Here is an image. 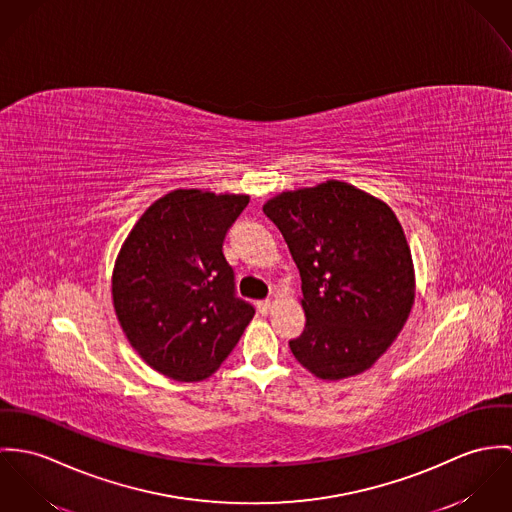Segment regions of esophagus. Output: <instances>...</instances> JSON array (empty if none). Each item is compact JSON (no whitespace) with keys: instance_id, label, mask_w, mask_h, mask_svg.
Masks as SVG:
<instances>
[{"instance_id":"34e87169","label":"esophagus","mask_w":512,"mask_h":512,"mask_svg":"<svg viewBox=\"0 0 512 512\" xmlns=\"http://www.w3.org/2000/svg\"><path fill=\"white\" fill-rule=\"evenodd\" d=\"M271 308H273V302H271V300H259V302H257V310H259L261 314H269Z\"/></svg>"}]
</instances>
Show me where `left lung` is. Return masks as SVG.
Listing matches in <instances>:
<instances>
[{
    "label": "left lung",
    "instance_id": "8db88e82",
    "mask_svg": "<svg viewBox=\"0 0 512 512\" xmlns=\"http://www.w3.org/2000/svg\"><path fill=\"white\" fill-rule=\"evenodd\" d=\"M302 279L304 332L288 341L312 375L367 371L397 340L414 304V265L395 212L340 180L283 192L263 206Z\"/></svg>",
    "mask_w": 512,
    "mask_h": 512
}]
</instances>
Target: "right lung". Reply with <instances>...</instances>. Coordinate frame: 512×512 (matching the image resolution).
<instances>
[{
    "label": "right lung",
    "instance_id": "add662e5",
    "mask_svg": "<svg viewBox=\"0 0 512 512\" xmlns=\"http://www.w3.org/2000/svg\"><path fill=\"white\" fill-rule=\"evenodd\" d=\"M245 194L172 190L151 204L115 259L112 296L125 338L176 381L210 377L255 308L235 296L222 245Z\"/></svg>",
    "mask_w": 512,
    "mask_h": 512
}]
</instances>
